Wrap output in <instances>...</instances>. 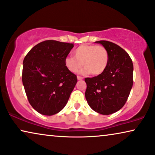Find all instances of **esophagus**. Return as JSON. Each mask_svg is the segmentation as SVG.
I'll return each instance as SVG.
<instances>
[{
    "label": "esophagus",
    "mask_w": 155,
    "mask_h": 155,
    "mask_svg": "<svg viewBox=\"0 0 155 155\" xmlns=\"http://www.w3.org/2000/svg\"><path fill=\"white\" fill-rule=\"evenodd\" d=\"M77 78H78V80H83V78L81 77V76H78Z\"/></svg>",
    "instance_id": "34e87169"
}]
</instances>
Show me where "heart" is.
Returning <instances> with one entry per match:
<instances>
[{"label": "heart", "instance_id": "b5f03b06", "mask_svg": "<svg viewBox=\"0 0 155 155\" xmlns=\"http://www.w3.org/2000/svg\"><path fill=\"white\" fill-rule=\"evenodd\" d=\"M74 56L65 59V66L73 73L79 71L83 65L84 74L99 75L104 72L109 63V54L102 46L81 45L75 50Z\"/></svg>", "mask_w": 155, "mask_h": 155}]
</instances>
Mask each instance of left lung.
Masks as SVG:
<instances>
[{
  "label": "left lung",
  "instance_id": "1",
  "mask_svg": "<svg viewBox=\"0 0 155 155\" xmlns=\"http://www.w3.org/2000/svg\"><path fill=\"white\" fill-rule=\"evenodd\" d=\"M109 54V63L103 73L84 79L85 98L91 109L109 115L124 107L133 83V65L129 55L117 44L98 41Z\"/></svg>",
  "mask_w": 155,
  "mask_h": 155
}]
</instances>
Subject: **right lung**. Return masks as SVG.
<instances>
[{
  "instance_id": "right-lung-1",
  "label": "right lung",
  "mask_w": 155,
  "mask_h": 155,
  "mask_svg": "<svg viewBox=\"0 0 155 155\" xmlns=\"http://www.w3.org/2000/svg\"><path fill=\"white\" fill-rule=\"evenodd\" d=\"M73 44L47 40L37 44L23 61L22 83L33 109L42 115L60 112L68 101L77 77L65 59Z\"/></svg>"
}]
</instances>
